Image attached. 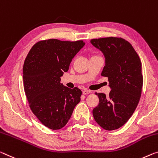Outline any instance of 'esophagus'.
Segmentation results:
<instances>
[{
  "label": "esophagus",
  "instance_id": "esophagus-1",
  "mask_svg": "<svg viewBox=\"0 0 158 158\" xmlns=\"http://www.w3.org/2000/svg\"><path fill=\"white\" fill-rule=\"evenodd\" d=\"M91 94V91H89V90H84L83 91V94L84 95H87V94Z\"/></svg>",
  "mask_w": 158,
  "mask_h": 158
}]
</instances>
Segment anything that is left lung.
I'll use <instances>...</instances> for the list:
<instances>
[{"label":"left lung","instance_id":"left-lung-1","mask_svg":"<svg viewBox=\"0 0 158 158\" xmlns=\"http://www.w3.org/2000/svg\"><path fill=\"white\" fill-rule=\"evenodd\" d=\"M91 43L104 55L101 75L107 77L111 88L107 96L96 93L99 103L93 116L102 129L112 131L128 121L139 104L143 83L141 62L131 44L122 38L94 39Z\"/></svg>","mask_w":158,"mask_h":158}]
</instances>
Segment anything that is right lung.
Segmentation results:
<instances>
[{
    "mask_svg": "<svg viewBox=\"0 0 158 158\" xmlns=\"http://www.w3.org/2000/svg\"><path fill=\"white\" fill-rule=\"evenodd\" d=\"M84 45L83 41L44 40L32 46L25 59V95L32 112L48 128L57 130L65 126L81 101V90L64 86L60 77Z\"/></svg>",
    "mask_w": 158,
    "mask_h": 158,
    "instance_id": "right-lung-1",
    "label": "right lung"
}]
</instances>
